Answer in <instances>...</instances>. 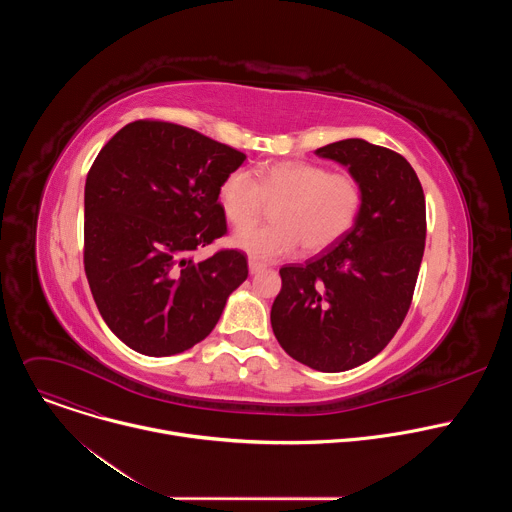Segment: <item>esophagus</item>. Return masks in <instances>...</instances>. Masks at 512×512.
<instances>
[{
	"instance_id": "1",
	"label": "esophagus",
	"mask_w": 512,
	"mask_h": 512,
	"mask_svg": "<svg viewBox=\"0 0 512 512\" xmlns=\"http://www.w3.org/2000/svg\"><path fill=\"white\" fill-rule=\"evenodd\" d=\"M267 265L265 263H261V261H257V259H249V271L251 273H259V271H263Z\"/></svg>"
}]
</instances>
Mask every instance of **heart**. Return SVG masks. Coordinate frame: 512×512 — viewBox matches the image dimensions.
<instances>
[{"label":"heart","instance_id":"1","mask_svg":"<svg viewBox=\"0 0 512 512\" xmlns=\"http://www.w3.org/2000/svg\"><path fill=\"white\" fill-rule=\"evenodd\" d=\"M218 204L227 221L241 229L273 205L274 223L239 231L233 239L257 261H275L296 253H320L342 241L356 225L364 192L356 176L330 172L312 162H275L247 170H233L218 186Z\"/></svg>","mask_w":512,"mask_h":512}]
</instances>
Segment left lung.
I'll return each mask as SVG.
<instances>
[{
	"label": "left lung",
	"instance_id": "obj_1",
	"mask_svg": "<svg viewBox=\"0 0 512 512\" xmlns=\"http://www.w3.org/2000/svg\"><path fill=\"white\" fill-rule=\"evenodd\" d=\"M348 166L364 204L352 231L304 265H283L271 328L302 364L340 373L377 356L401 328L425 249V196L411 164L364 139L316 150Z\"/></svg>",
	"mask_w": 512,
	"mask_h": 512
}]
</instances>
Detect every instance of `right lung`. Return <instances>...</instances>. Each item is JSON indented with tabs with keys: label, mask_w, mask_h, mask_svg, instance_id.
Segmentation results:
<instances>
[{
	"label": "right lung",
	"mask_w": 512,
	"mask_h": 512,
	"mask_svg": "<svg viewBox=\"0 0 512 512\" xmlns=\"http://www.w3.org/2000/svg\"><path fill=\"white\" fill-rule=\"evenodd\" d=\"M245 158L162 119L125 125L95 158L85 184V273L105 324L135 352L192 348L247 279L237 249L194 261V251L227 235L216 192Z\"/></svg>",
	"instance_id": "add662e5"
}]
</instances>
